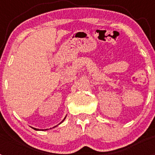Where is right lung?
<instances>
[{"label": "right lung", "instance_id": "add662e5", "mask_svg": "<svg viewBox=\"0 0 155 155\" xmlns=\"http://www.w3.org/2000/svg\"><path fill=\"white\" fill-rule=\"evenodd\" d=\"M65 119H66V116H65V118H64V120H63V121L61 122V123H63V122H64V120H65ZM61 123H60V124H61ZM32 128H33V127H32ZM33 129H34V130H39V129H36V128H33ZM48 130V129H46V130Z\"/></svg>", "mask_w": 155, "mask_h": 155}]
</instances>
